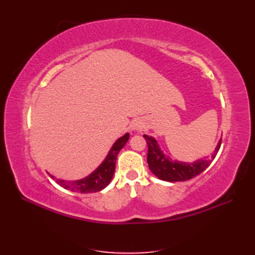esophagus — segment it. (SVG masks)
<instances>
[{
	"label": "esophagus",
	"instance_id": "obj_1",
	"mask_svg": "<svg viewBox=\"0 0 255 255\" xmlns=\"http://www.w3.org/2000/svg\"><path fill=\"white\" fill-rule=\"evenodd\" d=\"M144 128L142 121L140 120H135L133 123H132V130H136V132H140V130H142Z\"/></svg>",
	"mask_w": 255,
	"mask_h": 255
}]
</instances>
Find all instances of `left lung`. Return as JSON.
<instances>
[{"label":"left lung","instance_id":"1","mask_svg":"<svg viewBox=\"0 0 255 255\" xmlns=\"http://www.w3.org/2000/svg\"><path fill=\"white\" fill-rule=\"evenodd\" d=\"M144 139L148 143V157L146 161L151 172L157 176L159 180L166 182H182L192 179L211 165L214 158L217 155V153L221 145V138L216 145L215 151L211 157L200 158L194 163H185V161L172 160L170 157L161 151L159 144L155 138L143 135Z\"/></svg>","mask_w":255,"mask_h":255}]
</instances>
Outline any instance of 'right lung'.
<instances>
[{
	"mask_svg": "<svg viewBox=\"0 0 255 255\" xmlns=\"http://www.w3.org/2000/svg\"><path fill=\"white\" fill-rule=\"evenodd\" d=\"M129 138V134L127 133L115 141L111 148L109 154L105 159L94 172L81 180L76 181H66L61 179H56L55 176L50 174L53 180L65 189H69L74 192H81V194H91V192H98L104 189L113 179L116 167V159H117L120 150L125 146Z\"/></svg>",
	"mask_w": 255,
	"mask_h": 255,
	"instance_id": "right-lung-1",
	"label": "right lung"
}]
</instances>
